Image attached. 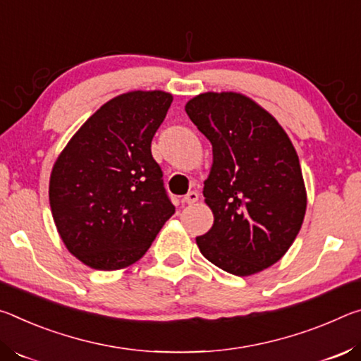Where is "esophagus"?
Listing matches in <instances>:
<instances>
[{
    "mask_svg": "<svg viewBox=\"0 0 361 361\" xmlns=\"http://www.w3.org/2000/svg\"><path fill=\"white\" fill-rule=\"evenodd\" d=\"M198 198H200V193H198V192H195V190H192V192H188L184 198H182V203L193 204V203H197V202H198Z\"/></svg>",
    "mask_w": 361,
    "mask_h": 361,
    "instance_id": "obj_1",
    "label": "esophagus"
}]
</instances>
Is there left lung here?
I'll return each instance as SVG.
<instances>
[{
  "label": "left lung",
  "instance_id": "obj_1",
  "mask_svg": "<svg viewBox=\"0 0 361 361\" xmlns=\"http://www.w3.org/2000/svg\"><path fill=\"white\" fill-rule=\"evenodd\" d=\"M185 111L212 145L203 195L214 224L197 245L228 274H257L285 256L302 226L298 153L279 121L243 94H200Z\"/></svg>",
  "mask_w": 361,
  "mask_h": 361
}]
</instances>
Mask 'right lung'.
I'll list each match as a JSON object with an SVG mask.
<instances>
[{"label": "right lung", "mask_w": 361, "mask_h": 361, "mask_svg": "<svg viewBox=\"0 0 361 361\" xmlns=\"http://www.w3.org/2000/svg\"><path fill=\"white\" fill-rule=\"evenodd\" d=\"M173 96L133 91L104 104L59 155L49 203L67 250L97 270H118L144 256L174 204L152 139Z\"/></svg>", "instance_id": "1"}]
</instances>
